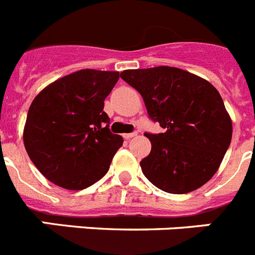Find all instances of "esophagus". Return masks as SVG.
Listing matches in <instances>:
<instances>
[{
	"label": "esophagus",
	"mask_w": 255,
	"mask_h": 255,
	"mask_svg": "<svg viewBox=\"0 0 255 255\" xmlns=\"http://www.w3.org/2000/svg\"><path fill=\"white\" fill-rule=\"evenodd\" d=\"M138 135V132L134 131V132H129V134H124V138L125 139H131L134 138V136H136Z\"/></svg>",
	"instance_id": "esophagus-1"
}]
</instances>
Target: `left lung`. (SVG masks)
Wrapping results in <instances>:
<instances>
[{
  "label": "left lung",
  "instance_id": "8db88e82",
  "mask_svg": "<svg viewBox=\"0 0 255 255\" xmlns=\"http://www.w3.org/2000/svg\"><path fill=\"white\" fill-rule=\"evenodd\" d=\"M120 76L140 93L149 119L163 129L144 132L152 143L140 161L144 176L171 194L204 185L220 167L233 136V123L217 89L177 67L125 70Z\"/></svg>",
  "mask_w": 255,
  "mask_h": 255
}]
</instances>
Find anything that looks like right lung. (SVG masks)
<instances>
[{
  "label": "right lung",
  "instance_id": "right-lung-1",
  "mask_svg": "<svg viewBox=\"0 0 255 255\" xmlns=\"http://www.w3.org/2000/svg\"><path fill=\"white\" fill-rule=\"evenodd\" d=\"M119 78L117 71L80 70L52 83L31 102L24 145L49 181L82 190L107 173L124 143L121 135L111 132L103 111Z\"/></svg>",
  "mask_w": 255,
  "mask_h": 255
}]
</instances>
